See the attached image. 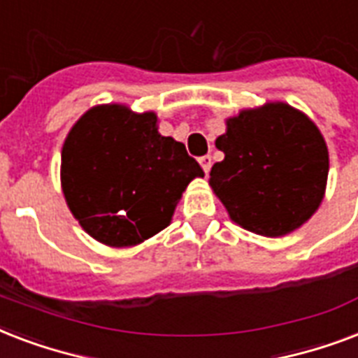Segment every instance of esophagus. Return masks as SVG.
Listing matches in <instances>:
<instances>
[{
  "label": "esophagus",
  "mask_w": 358,
  "mask_h": 358,
  "mask_svg": "<svg viewBox=\"0 0 358 358\" xmlns=\"http://www.w3.org/2000/svg\"><path fill=\"white\" fill-rule=\"evenodd\" d=\"M199 162H201V165H202V169H204V173H210V169H212V156H202L201 159H199Z\"/></svg>",
  "instance_id": "1"
}]
</instances>
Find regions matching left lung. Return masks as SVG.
Instances as JSON below:
<instances>
[{"label": "left lung", "mask_w": 358, "mask_h": 358, "mask_svg": "<svg viewBox=\"0 0 358 358\" xmlns=\"http://www.w3.org/2000/svg\"><path fill=\"white\" fill-rule=\"evenodd\" d=\"M224 152L210 185L232 221L278 238L310 219L323 199L329 152L320 129L288 103H267L227 120Z\"/></svg>", "instance_id": "1"}]
</instances>
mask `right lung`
I'll return each instance as SVG.
<instances>
[{"label": "right lung", "instance_id": "1", "mask_svg": "<svg viewBox=\"0 0 358 358\" xmlns=\"http://www.w3.org/2000/svg\"><path fill=\"white\" fill-rule=\"evenodd\" d=\"M156 115L98 106L70 129L61 182L70 212L85 232L129 247L171 223L182 191L204 171L184 143L157 134Z\"/></svg>", "mask_w": 358, "mask_h": 358}]
</instances>
